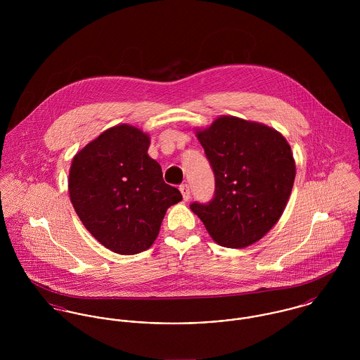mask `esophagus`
Wrapping results in <instances>:
<instances>
[{
	"label": "esophagus",
	"instance_id": "34e87169",
	"mask_svg": "<svg viewBox=\"0 0 360 360\" xmlns=\"http://www.w3.org/2000/svg\"><path fill=\"white\" fill-rule=\"evenodd\" d=\"M180 191H181L183 200H184V201H188V200H190V197H191L190 186H188V184H181V186H180Z\"/></svg>",
	"mask_w": 360,
	"mask_h": 360
}]
</instances>
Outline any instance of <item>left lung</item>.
Wrapping results in <instances>:
<instances>
[{
  "instance_id": "left-lung-1",
  "label": "left lung",
  "mask_w": 360,
  "mask_h": 360,
  "mask_svg": "<svg viewBox=\"0 0 360 360\" xmlns=\"http://www.w3.org/2000/svg\"><path fill=\"white\" fill-rule=\"evenodd\" d=\"M197 137L214 173V195L190 207L221 247L259 241L283 214L295 180V160L274 129L220 116Z\"/></svg>"
}]
</instances>
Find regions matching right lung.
<instances>
[{"mask_svg":"<svg viewBox=\"0 0 360 360\" xmlns=\"http://www.w3.org/2000/svg\"><path fill=\"white\" fill-rule=\"evenodd\" d=\"M148 147V134L119 124L105 130L72 160V205L91 236L120 255L148 250L167 207L183 200L176 187L163 181Z\"/></svg>","mask_w":360,"mask_h":360,"instance_id":"add662e5","label":"right lung"}]
</instances>
